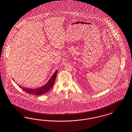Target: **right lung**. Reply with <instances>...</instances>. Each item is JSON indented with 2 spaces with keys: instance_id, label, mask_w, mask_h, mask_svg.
I'll return each mask as SVG.
<instances>
[{
  "instance_id": "right-lung-1",
  "label": "right lung",
  "mask_w": 132,
  "mask_h": 132,
  "mask_svg": "<svg viewBox=\"0 0 132 132\" xmlns=\"http://www.w3.org/2000/svg\"><path fill=\"white\" fill-rule=\"evenodd\" d=\"M58 72V71H56L55 73L53 74V76L51 77V78L47 82L42 86L40 87L39 88H37L35 89H32V88H27L26 87H23L21 85H19V86L24 91L26 92H27L28 94H31L33 95H42L46 93H47V91H48L53 87L55 80L56 79V75ZM14 80V79H13Z\"/></svg>"
}]
</instances>
